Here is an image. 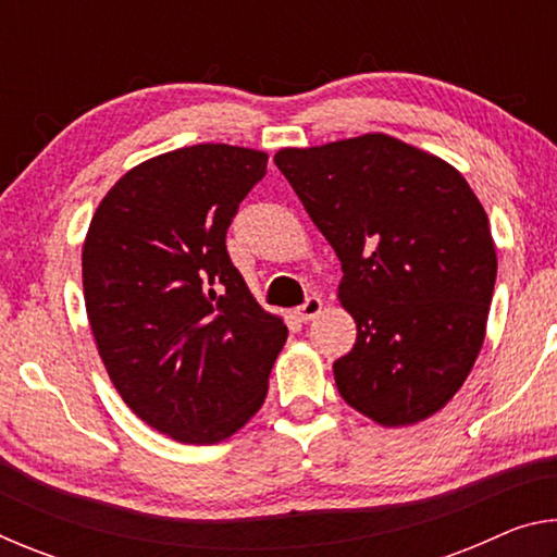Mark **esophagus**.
<instances>
[{"label": "esophagus", "mask_w": 557, "mask_h": 557, "mask_svg": "<svg viewBox=\"0 0 557 557\" xmlns=\"http://www.w3.org/2000/svg\"><path fill=\"white\" fill-rule=\"evenodd\" d=\"M322 309H324V301L322 299L309 297L305 305L297 309V317L301 319V322H312V319H317L319 314H322Z\"/></svg>", "instance_id": "1"}]
</instances>
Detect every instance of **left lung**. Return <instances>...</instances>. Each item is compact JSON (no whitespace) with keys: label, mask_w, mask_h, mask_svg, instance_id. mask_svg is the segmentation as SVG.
<instances>
[{"label":"left lung","mask_w":557,"mask_h":557,"mask_svg":"<svg viewBox=\"0 0 557 557\" xmlns=\"http://www.w3.org/2000/svg\"><path fill=\"white\" fill-rule=\"evenodd\" d=\"M275 164L342 260L338 301L358 332L334 363L342 398L383 428L445 408L482 351L496 282L467 178L383 132L280 149Z\"/></svg>","instance_id":"obj_1"}]
</instances>
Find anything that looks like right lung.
<instances>
[{"mask_svg": "<svg viewBox=\"0 0 557 557\" xmlns=\"http://www.w3.org/2000/svg\"><path fill=\"white\" fill-rule=\"evenodd\" d=\"M268 154L194 145L137 164L100 201L83 243V295L127 408L184 445H215L260 410L282 319L225 250Z\"/></svg>", "mask_w": 557, "mask_h": 557, "instance_id": "right-lung-1", "label": "right lung"}]
</instances>
